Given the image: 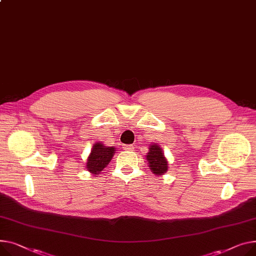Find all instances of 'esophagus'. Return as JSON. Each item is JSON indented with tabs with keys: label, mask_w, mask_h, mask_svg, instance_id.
<instances>
[{
	"label": "esophagus",
	"mask_w": 256,
	"mask_h": 256,
	"mask_svg": "<svg viewBox=\"0 0 256 256\" xmlns=\"http://www.w3.org/2000/svg\"><path fill=\"white\" fill-rule=\"evenodd\" d=\"M124 149L132 151V150L134 149V145H124Z\"/></svg>",
	"instance_id": "1"
}]
</instances>
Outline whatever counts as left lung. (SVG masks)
Instances as JSON below:
<instances>
[{
    "label": "left lung",
    "mask_w": 256,
    "mask_h": 256,
    "mask_svg": "<svg viewBox=\"0 0 256 256\" xmlns=\"http://www.w3.org/2000/svg\"><path fill=\"white\" fill-rule=\"evenodd\" d=\"M148 166H150L151 172L156 175H164L168 171V160L164 158V151L158 144H150L149 151L146 156Z\"/></svg>",
    "instance_id": "8db88e82"
}]
</instances>
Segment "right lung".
<instances>
[{
  "label": "right lung",
  "instance_id": "add662e5",
  "mask_svg": "<svg viewBox=\"0 0 256 256\" xmlns=\"http://www.w3.org/2000/svg\"><path fill=\"white\" fill-rule=\"evenodd\" d=\"M115 147H108L100 142H96L90 151L86 160V168L92 175H98L102 170L111 162L115 153Z\"/></svg>",
  "mask_w": 256,
  "mask_h": 256
}]
</instances>
